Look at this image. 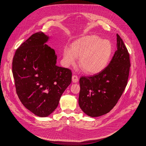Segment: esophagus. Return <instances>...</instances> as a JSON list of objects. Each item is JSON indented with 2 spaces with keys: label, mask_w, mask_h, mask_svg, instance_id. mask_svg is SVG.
<instances>
[{
  "label": "esophagus",
  "mask_w": 146,
  "mask_h": 146,
  "mask_svg": "<svg viewBox=\"0 0 146 146\" xmlns=\"http://www.w3.org/2000/svg\"><path fill=\"white\" fill-rule=\"evenodd\" d=\"M72 81L74 83H76L78 81V77L76 75H73L72 76Z\"/></svg>",
  "instance_id": "1"
}]
</instances>
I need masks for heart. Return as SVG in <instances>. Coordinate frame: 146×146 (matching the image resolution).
Masks as SVG:
<instances>
[{
  "instance_id": "obj_1",
  "label": "heart",
  "mask_w": 146,
  "mask_h": 146,
  "mask_svg": "<svg viewBox=\"0 0 146 146\" xmlns=\"http://www.w3.org/2000/svg\"><path fill=\"white\" fill-rule=\"evenodd\" d=\"M112 52V45L109 40L92 35L79 38L73 43L72 47H65L63 58L65 64L70 66L75 63L77 58H80V67L85 73L94 74L106 67Z\"/></svg>"
}]
</instances>
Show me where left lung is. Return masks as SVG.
<instances>
[{
    "label": "left lung",
    "instance_id": "8db88e82",
    "mask_svg": "<svg viewBox=\"0 0 146 146\" xmlns=\"http://www.w3.org/2000/svg\"><path fill=\"white\" fill-rule=\"evenodd\" d=\"M117 48L111 62L104 70L93 76H83L79 79V105L90 117H99L109 112L117 104L127 85L130 58L118 34Z\"/></svg>",
    "mask_w": 146,
    "mask_h": 146
}]
</instances>
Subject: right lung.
<instances>
[{"label":"right lung","mask_w":146,"mask_h":146,"mask_svg":"<svg viewBox=\"0 0 146 146\" xmlns=\"http://www.w3.org/2000/svg\"><path fill=\"white\" fill-rule=\"evenodd\" d=\"M48 38L42 32L32 35L16 50L13 60L19 99L27 109L41 117L55 110L72 82L71 70L56 65L55 50L46 44Z\"/></svg>","instance_id":"obj_1"}]
</instances>
